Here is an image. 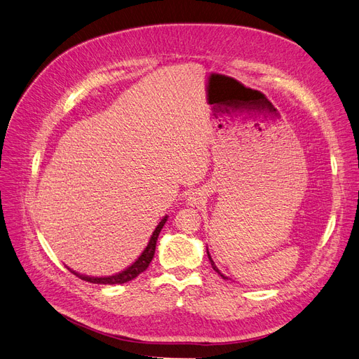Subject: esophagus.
Listing matches in <instances>:
<instances>
[{
    "label": "esophagus",
    "instance_id": "34e87169",
    "mask_svg": "<svg viewBox=\"0 0 359 359\" xmlns=\"http://www.w3.org/2000/svg\"><path fill=\"white\" fill-rule=\"evenodd\" d=\"M194 200H196V198H194Z\"/></svg>",
    "mask_w": 359,
    "mask_h": 359
}]
</instances>
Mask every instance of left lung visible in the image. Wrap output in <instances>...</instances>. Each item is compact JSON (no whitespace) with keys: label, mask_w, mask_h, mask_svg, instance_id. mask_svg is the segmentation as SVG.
I'll use <instances>...</instances> for the list:
<instances>
[{"label":"left lung","mask_w":359,"mask_h":359,"mask_svg":"<svg viewBox=\"0 0 359 359\" xmlns=\"http://www.w3.org/2000/svg\"><path fill=\"white\" fill-rule=\"evenodd\" d=\"M207 255H209V259H210V262H212V267H213V270H215V271H217V274H221V276L224 277V279H228V277H226V276H224V274H222L221 271H219V270H217V267H216V265H215V262H213V259H212V257H210V253H209V250H207Z\"/></svg>","instance_id":"8db88e82"}]
</instances>
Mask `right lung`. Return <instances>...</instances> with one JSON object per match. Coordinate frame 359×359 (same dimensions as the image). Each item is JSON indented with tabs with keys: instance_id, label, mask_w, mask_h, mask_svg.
Returning <instances> with one entry per match:
<instances>
[{
	"instance_id": "obj_1",
	"label": "right lung",
	"mask_w": 359,
	"mask_h": 359,
	"mask_svg": "<svg viewBox=\"0 0 359 359\" xmlns=\"http://www.w3.org/2000/svg\"><path fill=\"white\" fill-rule=\"evenodd\" d=\"M165 222H167V216H165V217L163 219V221H161V222L158 224V226L155 228L154 234H152V237H150L146 249L143 250L142 255L138 257V259H137L134 264H131L128 269L121 271V273H118V274L107 276V277H89V276H85V274H79V273L73 271L72 269H68V270H70L73 274H76L77 277H80V279H82V280H86V282H89V283H98V285H119V283L130 282V280L135 279V277H137L138 274H142V273L149 267L150 261H152V258H154V255H155V248H156L158 236H159V233H161V229H163V226L165 225Z\"/></svg>"
}]
</instances>
